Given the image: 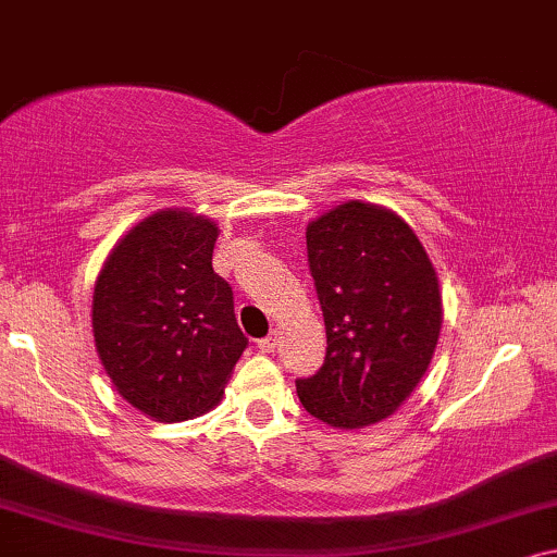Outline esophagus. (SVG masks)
<instances>
[{"label": "esophagus", "mask_w": 557, "mask_h": 557, "mask_svg": "<svg viewBox=\"0 0 557 557\" xmlns=\"http://www.w3.org/2000/svg\"><path fill=\"white\" fill-rule=\"evenodd\" d=\"M257 348H260L262 354H275V348H277V333H270L268 338L257 341Z\"/></svg>", "instance_id": "obj_1"}]
</instances>
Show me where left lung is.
I'll return each instance as SVG.
<instances>
[{
	"instance_id": "obj_1",
	"label": "left lung",
	"mask_w": 557,
	"mask_h": 557,
	"mask_svg": "<svg viewBox=\"0 0 557 557\" xmlns=\"http://www.w3.org/2000/svg\"><path fill=\"white\" fill-rule=\"evenodd\" d=\"M305 237L327 350L315 375L295 381L297 396L331 426L379 424L432 363L444 315L436 270L411 226L379 203H338Z\"/></svg>"
}]
</instances>
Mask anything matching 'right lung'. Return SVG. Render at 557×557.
<instances>
[{
	"instance_id": "add662e5",
	"label": "right lung",
	"mask_w": 557,
	"mask_h": 557,
	"mask_svg": "<svg viewBox=\"0 0 557 557\" xmlns=\"http://www.w3.org/2000/svg\"><path fill=\"white\" fill-rule=\"evenodd\" d=\"M219 226L161 209L113 247L92 293V335L133 409L186 421L214 409L247 348L232 287L211 268Z\"/></svg>"
}]
</instances>
